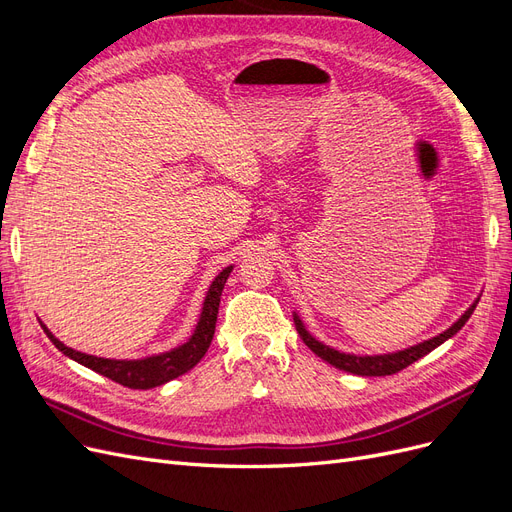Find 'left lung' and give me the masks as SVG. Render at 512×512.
Masks as SVG:
<instances>
[{
    "mask_svg": "<svg viewBox=\"0 0 512 512\" xmlns=\"http://www.w3.org/2000/svg\"><path fill=\"white\" fill-rule=\"evenodd\" d=\"M476 303H478V301H474V303L468 307V312L463 314V316L453 324V327H448L444 333L427 339V342H421V344L410 346V348L399 350V352H391V354L359 356V354H346V352H339V350H335V348L324 346L322 342H318L316 337L309 335V331L303 327V322H301V318H299L297 314H294V327H297V331H299V335H301V339H303V344H305L309 350H312L314 354H318L322 361L331 363V365L337 367V369H344V371H348V374H356V376H393V374H397V371L406 369L408 365H412L414 361L421 359V356L429 354L431 350H436L440 344L446 342V339H451V337L463 327V324L468 322V318H470L472 312H474Z\"/></svg>",
    "mask_w": 512,
    "mask_h": 512,
    "instance_id": "1",
    "label": "left lung"
}]
</instances>
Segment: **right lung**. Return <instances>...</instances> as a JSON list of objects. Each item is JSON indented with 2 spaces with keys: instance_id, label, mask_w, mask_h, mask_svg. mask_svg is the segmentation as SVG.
Here are the masks:
<instances>
[{
  "instance_id": "add662e5",
  "label": "right lung",
  "mask_w": 512,
  "mask_h": 512,
  "mask_svg": "<svg viewBox=\"0 0 512 512\" xmlns=\"http://www.w3.org/2000/svg\"><path fill=\"white\" fill-rule=\"evenodd\" d=\"M232 267H226L218 277H215L213 284L209 286V292L203 303V312H200L198 324L188 342L181 344L179 348H173L162 354L147 356V359H136V361H115V359H102V356L85 354L79 350H72L66 344H61L59 339L44 327V333L49 335L51 342L59 352L70 356L72 361L81 363L89 369L98 371V374L111 378L113 382H119L121 386H128V389H153V386L166 384L185 371H190L200 359H203L205 352L211 346V339L215 333V322H218V309H220V297L224 284L228 280Z\"/></svg>"
}]
</instances>
